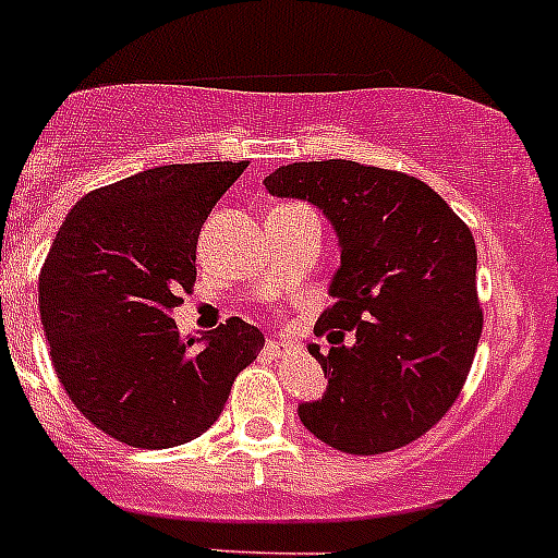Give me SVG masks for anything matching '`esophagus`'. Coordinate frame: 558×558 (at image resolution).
Listing matches in <instances>:
<instances>
[{"label":"esophagus","instance_id":"obj_1","mask_svg":"<svg viewBox=\"0 0 558 558\" xmlns=\"http://www.w3.org/2000/svg\"><path fill=\"white\" fill-rule=\"evenodd\" d=\"M290 343L288 340H276V338H270L268 343H265V352L268 354H274V357H279V354H284V352H290Z\"/></svg>","mask_w":558,"mask_h":558}]
</instances>
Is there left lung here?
<instances>
[{
	"label": "left lung",
	"mask_w": 558,
	"mask_h": 558,
	"mask_svg": "<svg viewBox=\"0 0 558 558\" xmlns=\"http://www.w3.org/2000/svg\"><path fill=\"white\" fill-rule=\"evenodd\" d=\"M265 186L324 209L340 243L315 324L332 349L310 347L329 388L299 418L349 456L411 445L450 411L481 340L470 226L425 181L347 159L279 167Z\"/></svg>",
	"instance_id": "1"
}]
</instances>
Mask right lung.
Wrapping results in <instances>:
<instances>
[{
	"label": "right lung",
	"mask_w": 558,
	"mask_h": 558,
	"mask_svg": "<svg viewBox=\"0 0 558 558\" xmlns=\"http://www.w3.org/2000/svg\"><path fill=\"white\" fill-rule=\"evenodd\" d=\"M245 167L165 165L88 192L44 259L38 304L58 379L122 445L167 450L198 438L265 347L236 315L190 340L170 318L195 284L201 226Z\"/></svg>",
	"instance_id": "right-lung-1"
}]
</instances>
